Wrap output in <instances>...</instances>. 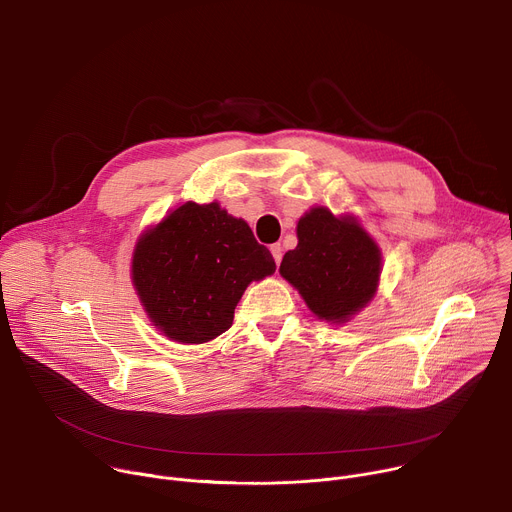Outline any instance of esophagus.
Segmentation results:
<instances>
[{"mask_svg": "<svg viewBox=\"0 0 512 512\" xmlns=\"http://www.w3.org/2000/svg\"><path fill=\"white\" fill-rule=\"evenodd\" d=\"M271 255H273V259H275V263L279 265L281 263V257H283V247L279 245V243H275V245H271Z\"/></svg>", "mask_w": 512, "mask_h": 512, "instance_id": "obj_1", "label": "esophagus"}]
</instances>
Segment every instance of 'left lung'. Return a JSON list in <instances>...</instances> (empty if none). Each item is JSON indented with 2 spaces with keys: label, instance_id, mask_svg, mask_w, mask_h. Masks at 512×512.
Masks as SVG:
<instances>
[{
  "label": "left lung",
  "instance_id": "8db88e82",
  "mask_svg": "<svg viewBox=\"0 0 512 512\" xmlns=\"http://www.w3.org/2000/svg\"><path fill=\"white\" fill-rule=\"evenodd\" d=\"M279 273L320 320L344 324L375 296L381 249L354 216L316 206L300 218L298 247L283 255Z\"/></svg>",
  "mask_w": 512,
  "mask_h": 512
}]
</instances>
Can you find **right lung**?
Returning <instances> with one entry per match:
<instances>
[{"mask_svg":"<svg viewBox=\"0 0 512 512\" xmlns=\"http://www.w3.org/2000/svg\"><path fill=\"white\" fill-rule=\"evenodd\" d=\"M275 271L243 218L218 202H186L145 231L131 277L143 310L170 340L202 344L227 332L251 281Z\"/></svg>","mask_w":512,"mask_h":512,"instance_id":"right-lung-1","label":"right lung"}]
</instances>
